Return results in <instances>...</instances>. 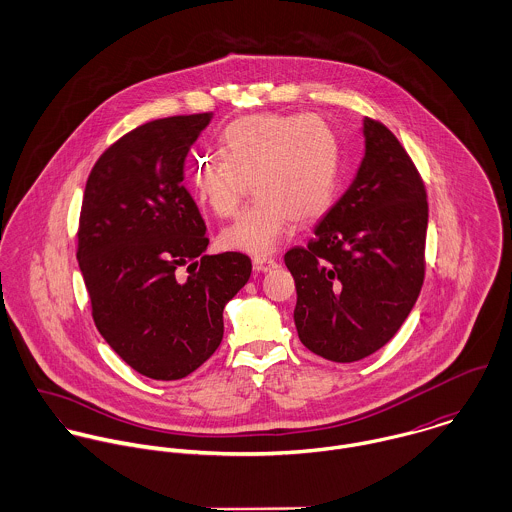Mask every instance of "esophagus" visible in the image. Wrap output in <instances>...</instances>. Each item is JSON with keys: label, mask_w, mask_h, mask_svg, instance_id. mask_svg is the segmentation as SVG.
Segmentation results:
<instances>
[{"label": "esophagus", "mask_w": 512, "mask_h": 512, "mask_svg": "<svg viewBox=\"0 0 512 512\" xmlns=\"http://www.w3.org/2000/svg\"><path fill=\"white\" fill-rule=\"evenodd\" d=\"M252 266L256 272H270V270L278 268V262L274 258H254Z\"/></svg>", "instance_id": "34e87169"}]
</instances>
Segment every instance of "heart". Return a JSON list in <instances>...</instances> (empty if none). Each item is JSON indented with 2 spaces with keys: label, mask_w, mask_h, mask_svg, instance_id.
Masks as SVG:
<instances>
[{
  "label": "heart",
  "mask_w": 512,
  "mask_h": 512,
  "mask_svg": "<svg viewBox=\"0 0 512 512\" xmlns=\"http://www.w3.org/2000/svg\"><path fill=\"white\" fill-rule=\"evenodd\" d=\"M222 153L195 159L191 189L220 219L232 217L250 191L256 201L220 232V246L266 256L292 232L293 220L323 217L337 191L341 147L315 114H252L222 132Z\"/></svg>",
  "instance_id": "obj_1"
}]
</instances>
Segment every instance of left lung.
<instances>
[{
	"label": "left lung",
	"mask_w": 512,
	"mask_h": 512,
	"mask_svg": "<svg viewBox=\"0 0 512 512\" xmlns=\"http://www.w3.org/2000/svg\"><path fill=\"white\" fill-rule=\"evenodd\" d=\"M363 138L351 187L309 244L284 256L295 280L299 341L333 363H355L384 347L424 284V183L386 126L365 118Z\"/></svg>",
	"instance_id": "left-lung-1"
}]
</instances>
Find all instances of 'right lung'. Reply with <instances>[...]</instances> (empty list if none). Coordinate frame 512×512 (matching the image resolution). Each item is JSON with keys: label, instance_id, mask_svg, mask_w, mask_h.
Returning <instances> with one entry per match:
<instances>
[{"label": "right lung", "instance_id": "obj_1", "mask_svg": "<svg viewBox=\"0 0 512 512\" xmlns=\"http://www.w3.org/2000/svg\"><path fill=\"white\" fill-rule=\"evenodd\" d=\"M211 120L173 116L132 130L100 155L84 189L76 258L94 323L153 380L185 378L219 349L224 305L252 272L240 252L205 254L207 226L183 185L187 153Z\"/></svg>", "mask_w": 512, "mask_h": 512}]
</instances>
